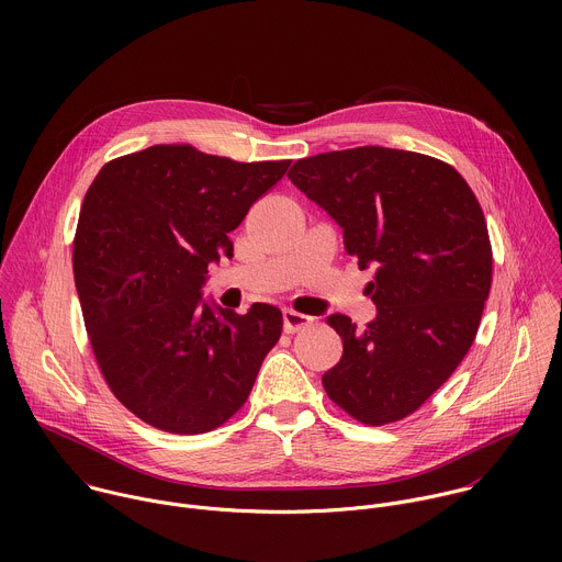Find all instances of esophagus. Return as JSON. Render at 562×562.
<instances>
[{
  "label": "esophagus",
  "instance_id": "1",
  "mask_svg": "<svg viewBox=\"0 0 562 562\" xmlns=\"http://www.w3.org/2000/svg\"><path fill=\"white\" fill-rule=\"evenodd\" d=\"M313 323L311 315H304V313H297L293 308H284V331L286 334H295L304 327H308Z\"/></svg>",
  "mask_w": 562,
  "mask_h": 562
}]
</instances>
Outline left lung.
<instances>
[{"mask_svg":"<svg viewBox=\"0 0 562 562\" xmlns=\"http://www.w3.org/2000/svg\"><path fill=\"white\" fill-rule=\"evenodd\" d=\"M289 180L345 231L375 319L334 313L340 362L327 395L353 420L382 427L418 412L471 349L492 289L487 222L464 178L431 155L358 146L297 159Z\"/></svg>","mask_w":562,"mask_h":562,"instance_id":"obj_1","label":"left lung"}]
</instances>
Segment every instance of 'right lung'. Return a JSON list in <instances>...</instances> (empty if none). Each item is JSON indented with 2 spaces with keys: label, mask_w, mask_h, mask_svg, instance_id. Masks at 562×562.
<instances>
[{
  "label": "right lung",
  "mask_w": 562,
  "mask_h": 562,
  "mask_svg": "<svg viewBox=\"0 0 562 562\" xmlns=\"http://www.w3.org/2000/svg\"><path fill=\"white\" fill-rule=\"evenodd\" d=\"M291 159L235 162L191 144L111 159L87 191L72 273L98 367L146 425L206 434L235 416L282 334V311L235 313L202 302L228 233L286 173Z\"/></svg>",
  "instance_id": "obj_1"
}]
</instances>
